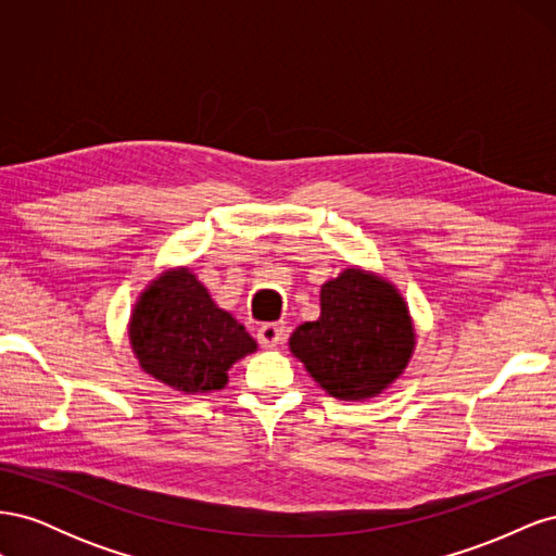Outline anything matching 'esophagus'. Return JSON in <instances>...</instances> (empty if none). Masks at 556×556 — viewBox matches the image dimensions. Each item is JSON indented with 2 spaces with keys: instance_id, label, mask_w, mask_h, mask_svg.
Instances as JSON below:
<instances>
[{
  "instance_id": "1",
  "label": "esophagus",
  "mask_w": 556,
  "mask_h": 556,
  "mask_svg": "<svg viewBox=\"0 0 556 556\" xmlns=\"http://www.w3.org/2000/svg\"><path fill=\"white\" fill-rule=\"evenodd\" d=\"M285 336V327L278 325V323H266L257 329V341L264 345V348H276Z\"/></svg>"
}]
</instances>
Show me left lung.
Wrapping results in <instances>:
<instances>
[{"mask_svg":"<svg viewBox=\"0 0 556 556\" xmlns=\"http://www.w3.org/2000/svg\"><path fill=\"white\" fill-rule=\"evenodd\" d=\"M417 333L396 285L348 266L319 290V317L290 336L292 355L339 401L382 394L406 371Z\"/></svg>","mask_w":556,"mask_h":556,"instance_id":"obj_1","label":"left lung"}]
</instances>
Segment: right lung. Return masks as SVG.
<instances>
[{"label":"right lung","instance_id":"1","mask_svg":"<svg viewBox=\"0 0 556 556\" xmlns=\"http://www.w3.org/2000/svg\"><path fill=\"white\" fill-rule=\"evenodd\" d=\"M127 333L143 371L180 394L225 390L229 368L257 352L255 339L215 304L190 266L166 268L148 282Z\"/></svg>","mask_w":556,"mask_h":556}]
</instances>
